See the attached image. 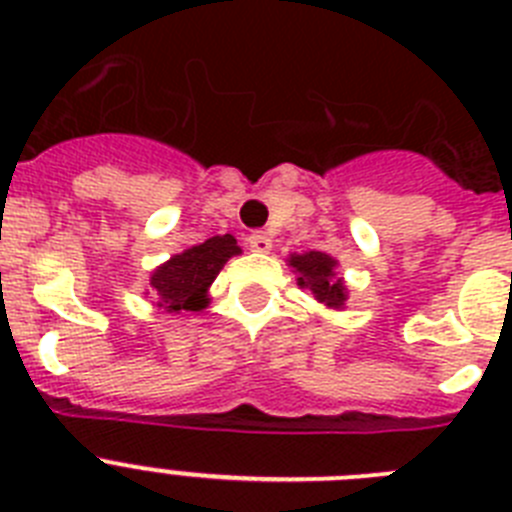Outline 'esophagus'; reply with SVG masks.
Returning <instances> with one entry per match:
<instances>
[{
  "label": "esophagus",
  "instance_id": "1",
  "mask_svg": "<svg viewBox=\"0 0 512 512\" xmlns=\"http://www.w3.org/2000/svg\"><path fill=\"white\" fill-rule=\"evenodd\" d=\"M248 246H251L256 253H269L271 238L266 233H253V235H248Z\"/></svg>",
  "mask_w": 512,
  "mask_h": 512
}]
</instances>
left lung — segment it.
Masks as SVG:
<instances>
[{
  "mask_svg": "<svg viewBox=\"0 0 512 512\" xmlns=\"http://www.w3.org/2000/svg\"><path fill=\"white\" fill-rule=\"evenodd\" d=\"M287 264L297 274L300 289H310L312 297L330 310H343L348 300V287L338 274V261L323 251L289 253Z\"/></svg>",
  "mask_w": 512,
  "mask_h": 512,
  "instance_id": "left-lung-1",
  "label": "left lung"
}]
</instances>
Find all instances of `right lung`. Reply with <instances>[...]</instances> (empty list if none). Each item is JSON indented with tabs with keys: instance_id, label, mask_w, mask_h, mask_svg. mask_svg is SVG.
Instances as JSON below:
<instances>
[{
	"instance_id": "add662e5",
	"label": "right lung",
	"mask_w": 512,
	"mask_h": 512,
	"mask_svg": "<svg viewBox=\"0 0 512 512\" xmlns=\"http://www.w3.org/2000/svg\"><path fill=\"white\" fill-rule=\"evenodd\" d=\"M241 253V246L233 235H212L205 243L189 246L176 253L169 261L151 271L146 295L156 300V307L166 312H200L210 305V287L220 269L233 256Z\"/></svg>"
}]
</instances>
